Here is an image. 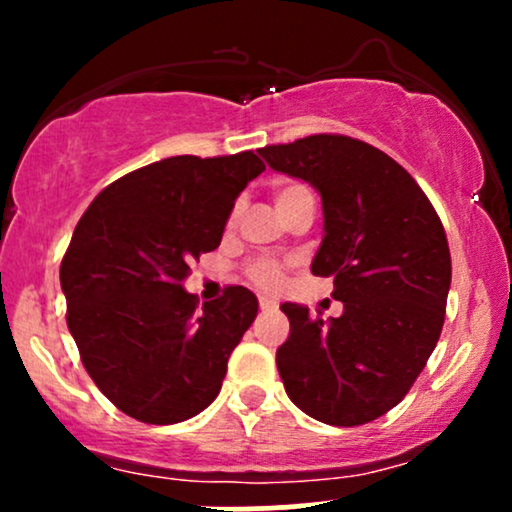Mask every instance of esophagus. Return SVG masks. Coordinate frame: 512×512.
Instances as JSON below:
<instances>
[{"mask_svg":"<svg viewBox=\"0 0 512 512\" xmlns=\"http://www.w3.org/2000/svg\"><path fill=\"white\" fill-rule=\"evenodd\" d=\"M260 308H262V310H272V308H276V301H274V298L262 296V298H260Z\"/></svg>","mask_w":512,"mask_h":512,"instance_id":"esophagus-1","label":"esophagus"}]
</instances>
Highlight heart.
<instances>
[{
	"label": "heart",
	"mask_w": 512,
	"mask_h": 512,
	"mask_svg": "<svg viewBox=\"0 0 512 512\" xmlns=\"http://www.w3.org/2000/svg\"><path fill=\"white\" fill-rule=\"evenodd\" d=\"M301 195H310V192L301 185H281L279 190L274 192L276 209L286 207V204L293 202V199H298ZM236 216H238V209H233L231 221H236ZM248 279L252 284L260 286V289H279L281 281H284V264L269 260V257H262V260H255L248 264Z\"/></svg>",
	"instance_id": "obj_1"
}]
</instances>
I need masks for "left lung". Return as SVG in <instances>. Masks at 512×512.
Masks as SVG:
<instances>
[{
  "mask_svg": "<svg viewBox=\"0 0 512 512\" xmlns=\"http://www.w3.org/2000/svg\"><path fill=\"white\" fill-rule=\"evenodd\" d=\"M260 154L320 192L310 272L332 276L344 303L327 322L281 305L291 322L276 349L286 395L322 424H368L402 402L438 344L452 276L443 223L407 170L366 142L313 134Z\"/></svg>",
  "mask_w": 512,
  "mask_h": 512,
  "instance_id": "left-lung-1",
  "label": "left lung"
}]
</instances>
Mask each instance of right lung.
Wrapping results in <instances>:
<instances>
[{
	"instance_id": "right-lung-1",
	"label": "right lung",
	"mask_w": 512,
	"mask_h": 512,
	"mask_svg": "<svg viewBox=\"0 0 512 512\" xmlns=\"http://www.w3.org/2000/svg\"><path fill=\"white\" fill-rule=\"evenodd\" d=\"M262 170L252 151L163 158L105 187L76 223L60 267L67 327L93 383L132 419L180 424L219 395L260 303L228 286L197 308L182 281Z\"/></svg>"
}]
</instances>
